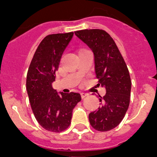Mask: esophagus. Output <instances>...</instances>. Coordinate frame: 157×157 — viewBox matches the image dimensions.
<instances>
[{
	"mask_svg": "<svg viewBox=\"0 0 157 157\" xmlns=\"http://www.w3.org/2000/svg\"><path fill=\"white\" fill-rule=\"evenodd\" d=\"M87 96H88V94H86V93H84V92H82V93H81V97H82V98H85L86 97H87Z\"/></svg>",
	"mask_w": 157,
	"mask_h": 157,
	"instance_id": "obj_1",
	"label": "esophagus"
}]
</instances>
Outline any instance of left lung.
Masks as SVG:
<instances>
[{"label": "left lung", "mask_w": 157, "mask_h": 157, "mask_svg": "<svg viewBox=\"0 0 157 157\" xmlns=\"http://www.w3.org/2000/svg\"><path fill=\"white\" fill-rule=\"evenodd\" d=\"M75 34L94 52L98 85L106 90L103 98L99 96L101 106L89 115L90 123L99 131L112 130L123 120L130 105L131 81L127 64L114 40L105 30H82Z\"/></svg>", "instance_id": "obj_1"}]
</instances>
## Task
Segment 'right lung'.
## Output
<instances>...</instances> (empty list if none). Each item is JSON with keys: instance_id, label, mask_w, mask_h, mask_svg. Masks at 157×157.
Returning <instances> with one entry per match:
<instances>
[{"instance_id": "right-lung-1", "label": "right lung", "mask_w": 157, "mask_h": 157, "mask_svg": "<svg viewBox=\"0 0 157 157\" xmlns=\"http://www.w3.org/2000/svg\"><path fill=\"white\" fill-rule=\"evenodd\" d=\"M74 33L49 34L41 41L27 75V91L36 120L45 130L61 132L70 126L78 93H58L52 88L61 56Z\"/></svg>"}]
</instances>
